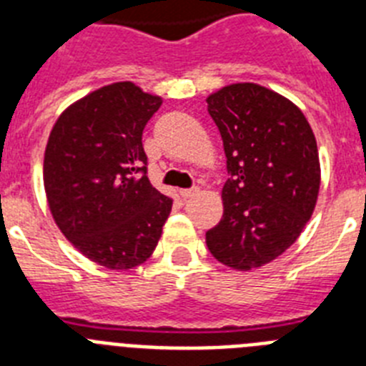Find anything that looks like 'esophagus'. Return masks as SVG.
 <instances>
[{
    "mask_svg": "<svg viewBox=\"0 0 366 366\" xmlns=\"http://www.w3.org/2000/svg\"><path fill=\"white\" fill-rule=\"evenodd\" d=\"M198 192H199L198 187H190V189L179 190V196L183 199H189V198H192V196H196V194H198Z\"/></svg>",
    "mask_w": 366,
    "mask_h": 366,
    "instance_id": "34e87169",
    "label": "esophagus"
}]
</instances>
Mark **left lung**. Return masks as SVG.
I'll list each match as a JSON object with an SVG mask.
<instances>
[{"mask_svg":"<svg viewBox=\"0 0 366 366\" xmlns=\"http://www.w3.org/2000/svg\"><path fill=\"white\" fill-rule=\"evenodd\" d=\"M207 104L231 176L207 247L225 266L249 271L280 257L312 218L321 185L315 135L293 102L258 84L223 87Z\"/></svg>","mask_w":366,"mask_h":366,"instance_id":"8db88e82","label":"left lung"}]
</instances>
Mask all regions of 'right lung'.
I'll list each match as a JSON object with an SVG mask.
<instances>
[{
	"mask_svg": "<svg viewBox=\"0 0 366 366\" xmlns=\"http://www.w3.org/2000/svg\"><path fill=\"white\" fill-rule=\"evenodd\" d=\"M161 106L132 82L104 86L58 117L44 185L60 231L84 257L132 269L154 253L172 198L152 187L143 130Z\"/></svg>",
	"mask_w": 366,
	"mask_h": 366,
	"instance_id": "1",
	"label": "right lung"
}]
</instances>
